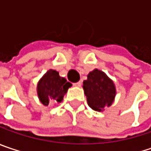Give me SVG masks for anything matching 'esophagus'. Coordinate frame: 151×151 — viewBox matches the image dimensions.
Segmentation results:
<instances>
[{
  "instance_id": "34e87169",
  "label": "esophagus",
  "mask_w": 151,
  "mask_h": 151,
  "mask_svg": "<svg viewBox=\"0 0 151 151\" xmlns=\"http://www.w3.org/2000/svg\"><path fill=\"white\" fill-rule=\"evenodd\" d=\"M81 81H77V82H76V83H74V85L76 86V87H81Z\"/></svg>"
}]
</instances>
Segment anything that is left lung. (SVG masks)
Segmentation results:
<instances>
[{"label":"left lung","instance_id":"8db88e82","mask_svg":"<svg viewBox=\"0 0 151 151\" xmlns=\"http://www.w3.org/2000/svg\"><path fill=\"white\" fill-rule=\"evenodd\" d=\"M83 89L88 106L98 112L106 106H110L116 94L113 81L97 69L88 75V79L83 81Z\"/></svg>","mask_w":151,"mask_h":151}]
</instances>
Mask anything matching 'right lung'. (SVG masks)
<instances>
[{"label": "right lung", "mask_w": 151, "mask_h": 151, "mask_svg": "<svg viewBox=\"0 0 151 151\" xmlns=\"http://www.w3.org/2000/svg\"><path fill=\"white\" fill-rule=\"evenodd\" d=\"M71 83L60 77L56 70H50L38 83V95L40 101L48 106L50 101L61 102Z\"/></svg>", "instance_id": "1"}]
</instances>
